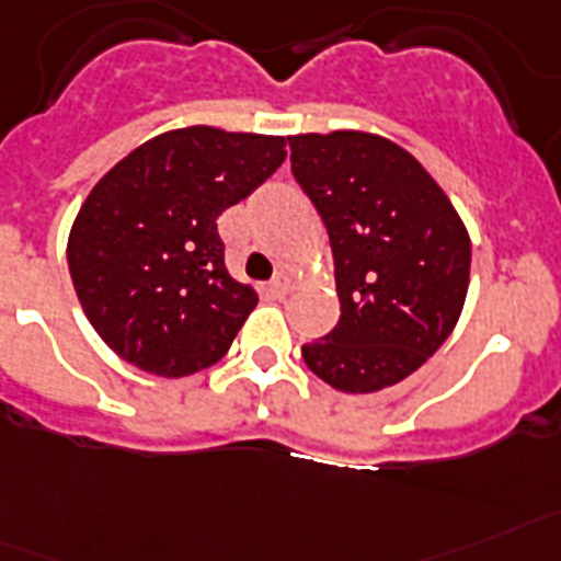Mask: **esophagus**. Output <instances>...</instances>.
Here are the masks:
<instances>
[{
    "instance_id": "1",
    "label": "esophagus",
    "mask_w": 561,
    "mask_h": 561,
    "mask_svg": "<svg viewBox=\"0 0 561 561\" xmlns=\"http://www.w3.org/2000/svg\"><path fill=\"white\" fill-rule=\"evenodd\" d=\"M289 289H291L289 275H286V272H277V275L272 277V291H275L277 298H284V295H289Z\"/></svg>"
}]
</instances>
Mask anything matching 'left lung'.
Wrapping results in <instances>:
<instances>
[{"label": "left lung", "mask_w": 561, "mask_h": 561, "mask_svg": "<svg viewBox=\"0 0 561 561\" xmlns=\"http://www.w3.org/2000/svg\"><path fill=\"white\" fill-rule=\"evenodd\" d=\"M291 174L330 234L341 318L304 360L341 392H375L450 337L470 284V238L410 151L378 134L289 137Z\"/></svg>", "instance_id": "8db88e82"}]
</instances>
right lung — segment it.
<instances>
[{"instance_id": "1", "label": "right lung", "mask_w": 561, "mask_h": 561, "mask_svg": "<svg viewBox=\"0 0 561 561\" xmlns=\"http://www.w3.org/2000/svg\"><path fill=\"white\" fill-rule=\"evenodd\" d=\"M284 137L192 125L105 174L68 238L82 312L123 360L163 378L211 367L257 304L226 270L217 217L286 160Z\"/></svg>"}]
</instances>
